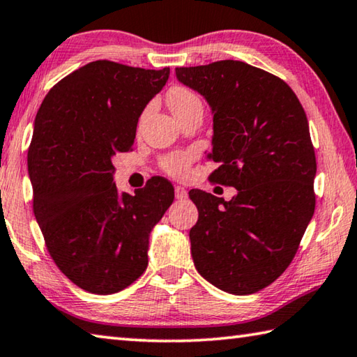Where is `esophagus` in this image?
<instances>
[{
  "instance_id": "34e87169",
  "label": "esophagus",
  "mask_w": 357,
  "mask_h": 357,
  "mask_svg": "<svg viewBox=\"0 0 357 357\" xmlns=\"http://www.w3.org/2000/svg\"><path fill=\"white\" fill-rule=\"evenodd\" d=\"M174 197H176V199H185L187 197H189V192H187L184 187L176 185L174 187Z\"/></svg>"
}]
</instances>
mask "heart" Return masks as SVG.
<instances>
[{
    "label": "heart",
    "instance_id": "b5f03b06",
    "mask_svg": "<svg viewBox=\"0 0 357 357\" xmlns=\"http://www.w3.org/2000/svg\"><path fill=\"white\" fill-rule=\"evenodd\" d=\"M168 105H170L173 114L181 119V116L187 115L192 112L193 109L203 107V102H201L199 96L193 92V90L187 89L184 86H176L170 89L168 92ZM148 112V107L144 111V116ZM192 160V156L189 153H173L168 154L164 159H162V168L172 176L181 178L184 176L189 170V164Z\"/></svg>",
    "mask_w": 357,
    "mask_h": 357
}]
</instances>
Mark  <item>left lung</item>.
Here are the masks:
<instances>
[{"label":"left lung","instance_id":"left-lung-1","mask_svg":"<svg viewBox=\"0 0 357 357\" xmlns=\"http://www.w3.org/2000/svg\"><path fill=\"white\" fill-rule=\"evenodd\" d=\"M178 79L213 112L209 179L236 187L225 201L193 189L190 229L198 273L228 294L250 295L294 261L315 211L317 160L300 100L281 77L241 61L178 67Z\"/></svg>","mask_w":357,"mask_h":357}]
</instances>
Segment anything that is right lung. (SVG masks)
I'll return each mask as SVG.
<instances>
[{"mask_svg":"<svg viewBox=\"0 0 357 357\" xmlns=\"http://www.w3.org/2000/svg\"><path fill=\"white\" fill-rule=\"evenodd\" d=\"M168 75V67L90 62L57 82L36 115L32 209L57 268L90 294H115L144 273L148 234L174 199L162 176L120 195L112 164L132 151L139 116Z\"/></svg>","mask_w":357,"mask_h":357,"instance_id":"right-lung-1","label":"right lung"}]
</instances>
